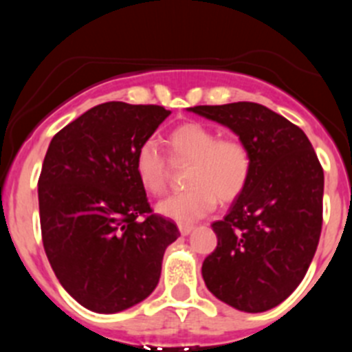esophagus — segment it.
<instances>
[{"label": "esophagus", "mask_w": 352, "mask_h": 352, "mask_svg": "<svg viewBox=\"0 0 352 352\" xmlns=\"http://www.w3.org/2000/svg\"><path fill=\"white\" fill-rule=\"evenodd\" d=\"M179 230L182 235H189V233L194 230V226L192 225H179Z\"/></svg>", "instance_id": "34e87169"}]
</instances>
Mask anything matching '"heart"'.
Wrapping results in <instances>:
<instances>
[{
	"label": "heart",
	"mask_w": 352,
	"mask_h": 352,
	"mask_svg": "<svg viewBox=\"0 0 352 352\" xmlns=\"http://www.w3.org/2000/svg\"><path fill=\"white\" fill-rule=\"evenodd\" d=\"M168 151L175 162L190 163L186 192L173 194L156 204V212L180 225L208 216L218 199L232 202L242 196L252 173V156L239 140H219L218 133L199 122H186L168 134ZM134 173L151 196L166 190V158L153 140H146L134 153Z\"/></svg>",
	"instance_id": "b5f03b06"
}]
</instances>
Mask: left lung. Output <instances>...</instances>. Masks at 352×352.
Instances as JSON below:
<instances>
[{
	"mask_svg": "<svg viewBox=\"0 0 352 352\" xmlns=\"http://www.w3.org/2000/svg\"><path fill=\"white\" fill-rule=\"evenodd\" d=\"M189 110L232 129L252 156L248 186L228 214L211 225L218 247L202 262V278L236 310H271L296 289L317 250L324 170L307 134L264 105Z\"/></svg>",
	"mask_w": 352,
	"mask_h": 352,
	"instance_id": "1",
	"label": "left lung"
}]
</instances>
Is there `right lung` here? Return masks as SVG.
Wrapping results in <instances>:
<instances>
[{
    "mask_svg": "<svg viewBox=\"0 0 352 352\" xmlns=\"http://www.w3.org/2000/svg\"><path fill=\"white\" fill-rule=\"evenodd\" d=\"M170 110L105 102L63 127L42 163V242L56 278L97 314H117L150 296L173 221L151 214L134 173V153ZM144 218L141 219L140 216Z\"/></svg>",
    "mask_w": 352,
    "mask_h": 352,
    "instance_id": "1",
    "label": "right lung"
}]
</instances>
